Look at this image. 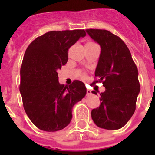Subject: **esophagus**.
Instances as JSON below:
<instances>
[{
  "label": "esophagus",
  "mask_w": 155,
  "mask_h": 155,
  "mask_svg": "<svg viewBox=\"0 0 155 155\" xmlns=\"http://www.w3.org/2000/svg\"><path fill=\"white\" fill-rule=\"evenodd\" d=\"M92 94V91L89 89H87V95H91Z\"/></svg>",
  "instance_id": "obj_1"
}]
</instances>
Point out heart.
Segmentation results:
<instances>
[{"label":"heart","mask_w":155,"mask_h":155,"mask_svg":"<svg viewBox=\"0 0 155 155\" xmlns=\"http://www.w3.org/2000/svg\"><path fill=\"white\" fill-rule=\"evenodd\" d=\"M81 77L84 79V78L86 77V75H85V74H81Z\"/></svg>","instance_id":"1"}]
</instances>
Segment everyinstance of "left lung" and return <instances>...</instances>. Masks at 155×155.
<instances>
[{
	"label": "left lung",
	"mask_w": 155,
	"mask_h": 155,
	"mask_svg": "<svg viewBox=\"0 0 155 155\" xmlns=\"http://www.w3.org/2000/svg\"><path fill=\"white\" fill-rule=\"evenodd\" d=\"M86 31L101 47L95 71L97 79L92 84L101 82L105 87V92L100 94L101 104L92 110V118L98 127L118 130L129 121L136 109L140 92L137 68L120 38L106 30Z\"/></svg>",
	"instance_id": "obj_1"
}]
</instances>
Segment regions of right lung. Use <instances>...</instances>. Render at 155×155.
Listing matches in <instances>:
<instances>
[{
	"mask_svg": "<svg viewBox=\"0 0 155 155\" xmlns=\"http://www.w3.org/2000/svg\"><path fill=\"white\" fill-rule=\"evenodd\" d=\"M85 35L84 30L50 31L36 38L25 51L19 89L28 117L39 130L55 132L68 126L73 105L86 95L83 82L60 84L58 76L68 62L69 48Z\"/></svg>",
	"mask_w": 155,
	"mask_h": 155,
	"instance_id": "1",
	"label": "right lung"
}]
</instances>
